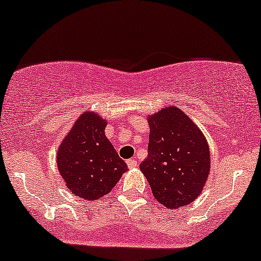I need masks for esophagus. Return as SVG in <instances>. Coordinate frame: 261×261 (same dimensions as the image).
<instances>
[{
	"mask_svg": "<svg viewBox=\"0 0 261 261\" xmlns=\"http://www.w3.org/2000/svg\"><path fill=\"white\" fill-rule=\"evenodd\" d=\"M127 165H128V167H129L130 169L132 168H137V167H138V161L136 159H130V160L127 161Z\"/></svg>",
	"mask_w": 261,
	"mask_h": 261,
	"instance_id": "obj_1",
	"label": "esophagus"
}]
</instances>
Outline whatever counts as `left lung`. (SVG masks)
I'll return each instance as SVG.
<instances>
[{"label": "left lung", "instance_id": "left-lung-1", "mask_svg": "<svg viewBox=\"0 0 261 261\" xmlns=\"http://www.w3.org/2000/svg\"><path fill=\"white\" fill-rule=\"evenodd\" d=\"M147 157L139 168L153 197L169 209L195 201L211 169L207 140L180 109L167 108L149 117Z\"/></svg>", "mask_w": 261, "mask_h": 261}]
</instances>
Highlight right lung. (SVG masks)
I'll use <instances>...</instances> for the list:
<instances>
[{"label":"right lung","instance_id":"right-lung-1","mask_svg":"<svg viewBox=\"0 0 261 261\" xmlns=\"http://www.w3.org/2000/svg\"><path fill=\"white\" fill-rule=\"evenodd\" d=\"M105 120L81 115L60 144L57 162L66 186L76 196L95 201L111 191L128 167L105 137Z\"/></svg>","mask_w":261,"mask_h":261}]
</instances>
